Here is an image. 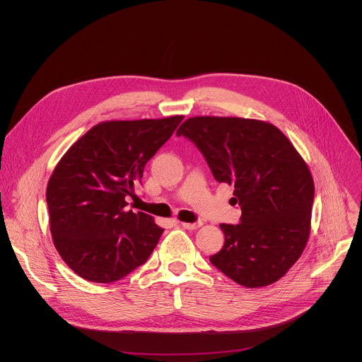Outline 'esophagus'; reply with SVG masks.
<instances>
[{"instance_id": "34e87169", "label": "esophagus", "mask_w": 362, "mask_h": 362, "mask_svg": "<svg viewBox=\"0 0 362 362\" xmlns=\"http://www.w3.org/2000/svg\"><path fill=\"white\" fill-rule=\"evenodd\" d=\"M182 226L185 229H189V230H193V229H197L202 226V222H194V223H187V222H182Z\"/></svg>"}]
</instances>
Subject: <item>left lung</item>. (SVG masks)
Segmentation results:
<instances>
[{"label": "left lung", "instance_id": "1", "mask_svg": "<svg viewBox=\"0 0 362 362\" xmlns=\"http://www.w3.org/2000/svg\"><path fill=\"white\" fill-rule=\"evenodd\" d=\"M176 134L194 143L219 183L235 186L242 211L240 223L221 225L212 265L246 288L281 279L306 246L315 193L293 144L274 124L240 117H190Z\"/></svg>", "mask_w": 362, "mask_h": 362}]
</instances>
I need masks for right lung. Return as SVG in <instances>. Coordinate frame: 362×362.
<instances>
[{"label": "right lung", "instance_id": "1", "mask_svg": "<svg viewBox=\"0 0 362 362\" xmlns=\"http://www.w3.org/2000/svg\"><path fill=\"white\" fill-rule=\"evenodd\" d=\"M183 116L103 122L67 151L47 185L49 230L63 261L78 276L116 282L143 265L163 229L127 211L146 163Z\"/></svg>", "mask_w": 362, "mask_h": 362}]
</instances>
